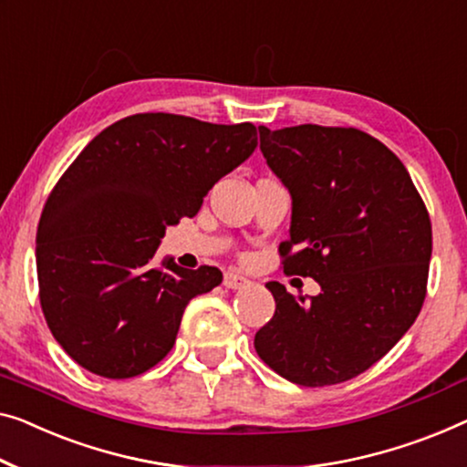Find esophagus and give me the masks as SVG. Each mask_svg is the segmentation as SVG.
Listing matches in <instances>:
<instances>
[{"instance_id": "34e87169", "label": "esophagus", "mask_w": 467, "mask_h": 467, "mask_svg": "<svg viewBox=\"0 0 467 467\" xmlns=\"http://www.w3.org/2000/svg\"><path fill=\"white\" fill-rule=\"evenodd\" d=\"M222 283H224L226 289H243V287H247V285H249V278L236 275V273H226L224 281H222Z\"/></svg>"}]
</instances>
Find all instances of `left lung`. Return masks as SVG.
I'll list each match as a JSON object with an SVG mask.
<instances>
[{"label": "left lung", "instance_id": "left-lung-1", "mask_svg": "<svg viewBox=\"0 0 467 467\" xmlns=\"http://www.w3.org/2000/svg\"><path fill=\"white\" fill-rule=\"evenodd\" d=\"M260 150L291 192L285 275L321 294L296 300L278 281L257 357L306 388L357 378L409 331L428 294L432 222L407 167L357 128L260 125Z\"/></svg>", "mask_w": 467, "mask_h": 467}]
</instances>
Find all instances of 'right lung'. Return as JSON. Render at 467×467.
<instances>
[{
	"label": "right lung",
	"instance_id": "obj_1",
	"mask_svg": "<svg viewBox=\"0 0 467 467\" xmlns=\"http://www.w3.org/2000/svg\"><path fill=\"white\" fill-rule=\"evenodd\" d=\"M254 123L138 113L67 167L37 226L39 302L56 342L100 378H136L176 344L184 308L222 283L215 266L155 262L165 226L192 218L252 155Z\"/></svg>",
	"mask_w": 467,
	"mask_h": 467
}]
</instances>
